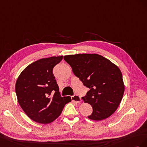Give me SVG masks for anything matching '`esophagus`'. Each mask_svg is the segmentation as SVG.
<instances>
[{
	"label": "esophagus",
	"mask_w": 147,
	"mask_h": 147,
	"mask_svg": "<svg viewBox=\"0 0 147 147\" xmlns=\"http://www.w3.org/2000/svg\"><path fill=\"white\" fill-rule=\"evenodd\" d=\"M71 100H72V101L76 102L77 103L81 102V98L78 95H74L73 96H71Z\"/></svg>",
	"instance_id": "esophagus-1"
}]
</instances>
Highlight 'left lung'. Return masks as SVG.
Segmentation results:
<instances>
[{
  "label": "left lung",
  "mask_w": 147,
  "mask_h": 147,
  "mask_svg": "<svg viewBox=\"0 0 147 147\" xmlns=\"http://www.w3.org/2000/svg\"><path fill=\"white\" fill-rule=\"evenodd\" d=\"M74 75L89 89L84 103L90 104L93 112L91 120L101 121L112 115L118 108L124 92L119 68L107 58L98 54H76L64 57Z\"/></svg>",
  "instance_id": "8db88e82"
}]
</instances>
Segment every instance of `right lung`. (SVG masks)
<instances>
[{"label":"right lung","instance_id":"obj_1","mask_svg":"<svg viewBox=\"0 0 147 147\" xmlns=\"http://www.w3.org/2000/svg\"><path fill=\"white\" fill-rule=\"evenodd\" d=\"M63 56L42 58L32 63L18 76L15 84L18 102L29 118L48 124L60 115L69 96L61 97L53 68ZM54 92L52 96L51 94Z\"/></svg>","mask_w":147,"mask_h":147}]
</instances>
